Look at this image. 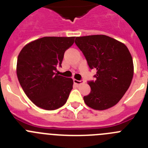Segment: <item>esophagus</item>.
Returning <instances> with one entry per match:
<instances>
[{"label":"esophagus","mask_w":148,"mask_h":148,"mask_svg":"<svg viewBox=\"0 0 148 148\" xmlns=\"http://www.w3.org/2000/svg\"><path fill=\"white\" fill-rule=\"evenodd\" d=\"M73 82H74V84H75L76 85H81V84H82L84 83V81H78L76 80V79H74V80H73Z\"/></svg>","instance_id":"34e87169"}]
</instances>
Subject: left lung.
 <instances>
[{
	"label": "left lung",
	"mask_w": 148,
	"mask_h": 148,
	"mask_svg": "<svg viewBox=\"0 0 148 148\" xmlns=\"http://www.w3.org/2000/svg\"><path fill=\"white\" fill-rule=\"evenodd\" d=\"M90 69H96L91 90L84 96L88 107L104 110L116 105L125 95L133 76V58L123 43L104 35L75 38Z\"/></svg>",
	"instance_id": "obj_1"
}]
</instances>
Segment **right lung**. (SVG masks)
Segmentation results:
<instances>
[{"mask_svg":"<svg viewBox=\"0 0 148 148\" xmlns=\"http://www.w3.org/2000/svg\"><path fill=\"white\" fill-rule=\"evenodd\" d=\"M75 37H44L23 47L17 61V76L27 97L38 108L54 110L66 102L71 78L58 75L65 51Z\"/></svg>","mask_w":148,"mask_h":148,"instance_id":"obj_1","label":"right lung"}]
</instances>
